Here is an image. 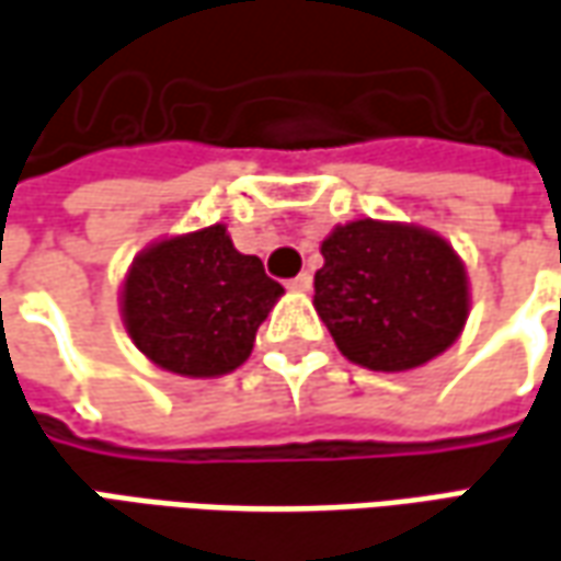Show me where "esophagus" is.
Instances as JSON below:
<instances>
[{
  "label": "esophagus",
  "mask_w": 561,
  "mask_h": 561,
  "mask_svg": "<svg viewBox=\"0 0 561 561\" xmlns=\"http://www.w3.org/2000/svg\"><path fill=\"white\" fill-rule=\"evenodd\" d=\"M288 288H291V291H310L312 276L310 273H300V276H295V279L288 282Z\"/></svg>",
  "instance_id": "obj_1"
}]
</instances>
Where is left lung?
Returning a JSON list of instances; mask_svg holds the SVG:
<instances>
[{
	"label": "left lung",
	"instance_id": "left-lung-1",
	"mask_svg": "<svg viewBox=\"0 0 561 561\" xmlns=\"http://www.w3.org/2000/svg\"><path fill=\"white\" fill-rule=\"evenodd\" d=\"M312 307L346 359L411 371L445 353L470 316V282L439 232L396 220H350L325 236Z\"/></svg>",
	"mask_w": 561,
	"mask_h": 561
}]
</instances>
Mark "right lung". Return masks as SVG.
Segmentation results:
<instances>
[{
    "label": "right lung",
    "instance_id": "1",
    "mask_svg": "<svg viewBox=\"0 0 561 561\" xmlns=\"http://www.w3.org/2000/svg\"><path fill=\"white\" fill-rule=\"evenodd\" d=\"M285 295L261 257L232 245L224 224L165 236L122 282V322L135 346L181 377H220L251 356L254 334Z\"/></svg>",
    "mask_w": 561,
    "mask_h": 561
}]
</instances>
